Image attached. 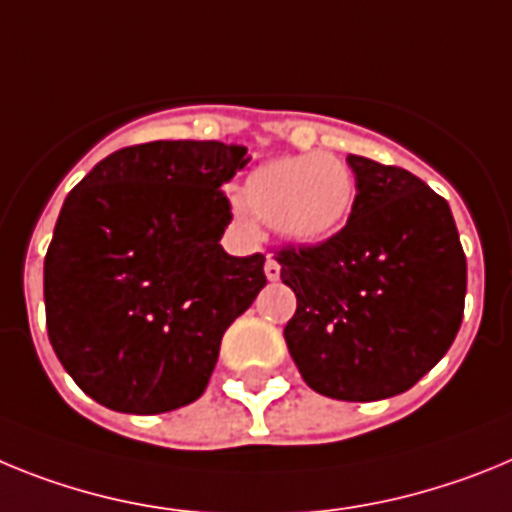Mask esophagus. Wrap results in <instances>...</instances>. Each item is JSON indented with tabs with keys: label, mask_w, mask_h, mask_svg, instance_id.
Returning a JSON list of instances; mask_svg holds the SVG:
<instances>
[{
	"label": "esophagus",
	"mask_w": 512,
	"mask_h": 512,
	"mask_svg": "<svg viewBox=\"0 0 512 512\" xmlns=\"http://www.w3.org/2000/svg\"><path fill=\"white\" fill-rule=\"evenodd\" d=\"M265 275H268V281H278V278H281V265H278L275 257H268V260H265Z\"/></svg>",
	"instance_id": "obj_1"
}]
</instances>
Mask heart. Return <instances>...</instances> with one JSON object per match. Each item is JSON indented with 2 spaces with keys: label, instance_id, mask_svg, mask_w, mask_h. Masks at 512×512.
<instances>
[{
  "label": "heart",
  "instance_id": "b5f03b06",
  "mask_svg": "<svg viewBox=\"0 0 512 512\" xmlns=\"http://www.w3.org/2000/svg\"><path fill=\"white\" fill-rule=\"evenodd\" d=\"M355 206V177L335 154H291L257 164L242 185L237 213L270 221L281 237L317 244L348 224Z\"/></svg>",
  "mask_w": 512,
  "mask_h": 512
}]
</instances>
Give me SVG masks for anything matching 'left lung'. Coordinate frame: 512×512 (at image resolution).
<instances>
[{"label":"left lung","instance_id":"left-lung-1","mask_svg":"<svg viewBox=\"0 0 512 512\" xmlns=\"http://www.w3.org/2000/svg\"><path fill=\"white\" fill-rule=\"evenodd\" d=\"M355 206L335 237L275 252L296 293L283 337L314 391L376 402L412 389L461 327L466 255L446 198L348 154Z\"/></svg>","mask_w":512,"mask_h":512}]
</instances>
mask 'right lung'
<instances>
[{"label": "right lung", "mask_w": 512, "mask_h": 512, "mask_svg": "<svg viewBox=\"0 0 512 512\" xmlns=\"http://www.w3.org/2000/svg\"><path fill=\"white\" fill-rule=\"evenodd\" d=\"M250 162L221 141L113 151L66 195L43 265L53 353L115 412L195 402L221 337L268 283L265 255H226L224 185Z\"/></svg>", "instance_id": "right-lung-1"}]
</instances>
